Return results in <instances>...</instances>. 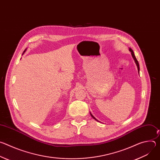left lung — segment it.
I'll use <instances>...</instances> for the list:
<instances>
[{
    "instance_id": "1",
    "label": "left lung",
    "mask_w": 160,
    "mask_h": 160,
    "mask_svg": "<svg viewBox=\"0 0 160 160\" xmlns=\"http://www.w3.org/2000/svg\"><path fill=\"white\" fill-rule=\"evenodd\" d=\"M129 51L131 52V54H132V57H133V59H134V61H135V63H136V64H137V66H138V70L139 71V62H138V60H137V59H136V58H135V55H134V53H133V51L132 50V49H129ZM90 115H91V117H92L94 119H95L96 120H97L94 117V116L92 115V114L90 113Z\"/></svg>"
}]
</instances>
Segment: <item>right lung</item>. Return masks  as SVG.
Returning a JSON list of instances; mask_svg holds the SVG:
<instances>
[{
  "label": "right lung",
  "mask_w": 160,
  "mask_h": 160,
  "mask_svg": "<svg viewBox=\"0 0 160 160\" xmlns=\"http://www.w3.org/2000/svg\"><path fill=\"white\" fill-rule=\"evenodd\" d=\"M25 51H26V50H25ZM25 51H24V52H23V53H24V52H25ZM23 53H22V54H23Z\"/></svg>",
  "instance_id": "1"
}]
</instances>
